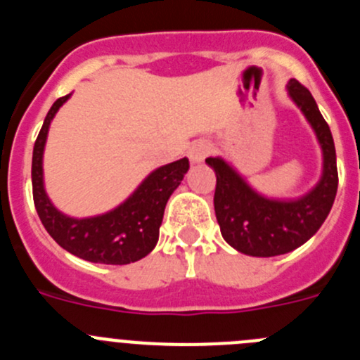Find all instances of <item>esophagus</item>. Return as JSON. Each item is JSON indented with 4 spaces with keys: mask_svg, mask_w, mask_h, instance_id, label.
<instances>
[{
    "mask_svg": "<svg viewBox=\"0 0 360 360\" xmlns=\"http://www.w3.org/2000/svg\"><path fill=\"white\" fill-rule=\"evenodd\" d=\"M212 153V144L209 141H196L195 144L191 146L187 155H189L191 162H202L203 158L209 157Z\"/></svg>",
    "mask_w": 360,
    "mask_h": 360,
    "instance_id": "34e87169",
    "label": "esophagus"
}]
</instances>
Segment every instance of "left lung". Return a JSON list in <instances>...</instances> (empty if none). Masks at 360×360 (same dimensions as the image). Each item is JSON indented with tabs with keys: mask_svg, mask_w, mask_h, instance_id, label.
<instances>
[{
	"mask_svg": "<svg viewBox=\"0 0 360 360\" xmlns=\"http://www.w3.org/2000/svg\"><path fill=\"white\" fill-rule=\"evenodd\" d=\"M288 94L311 124L323 148V176L316 189L294 202L266 200L254 193L221 158L205 160L216 173L214 212L221 236L231 247L249 256H279L301 247L319 231L337 195L339 174L328 124L301 82L290 79Z\"/></svg>",
	"mask_w": 360,
	"mask_h": 360,
	"instance_id": "left-lung-1",
	"label": "left lung"
}]
</instances>
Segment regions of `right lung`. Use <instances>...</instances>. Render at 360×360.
<instances>
[{"label":"right lung","mask_w":360,"mask_h":360,"mask_svg":"<svg viewBox=\"0 0 360 360\" xmlns=\"http://www.w3.org/2000/svg\"><path fill=\"white\" fill-rule=\"evenodd\" d=\"M70 95L59 97L44 117L32 155V193L41 224L50 236L73 256L104 265H128L148 256L158 241L165 203L189 169L180 158L153 171L122 205L103 216L75 219L61 214L50 203L43 187V149L50 120Z\"/></svg>","instance_id":"right-lung-1"}]
</instances>
